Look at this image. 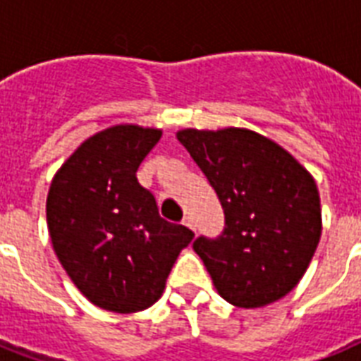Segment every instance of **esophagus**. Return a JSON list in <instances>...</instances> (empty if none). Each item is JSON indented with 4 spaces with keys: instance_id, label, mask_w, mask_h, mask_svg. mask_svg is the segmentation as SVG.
Listing matches in <instances>:
<instances>
[{
    "instance_id": "obj_1",
    "label": "esophagus",
    "mask_w": 361,
    "mask_h": 361,
    "mask_svg": "<svg viewBox=\"0 0 361 361\" xmlns=\"http://www.w3.org/2000/svg\"><path fill=\"white\" fill-rule=\"evenodd\" d=\"M183 224L186 226V228H190L192 231H195V224H194V220L190 219V216H186V219L183 220Z\"/></svg>"
}]
</instances>
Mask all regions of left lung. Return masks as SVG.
Listing matches in <instances>:
<instances>
[{"instance_id": "1", "label": "left lung", "mask_w": 361, "mask_h": 361, "mask_svg": "<svg viewBox=\"0 0 361 361\" xmlns=\"http://www.w3.org/2000/svg\"><path fill=\"white\" fill-rule=\"evenodd\" d=\"M219 195L226 228L195 254L228 303L258 309L292 292L322 235L314 178L281 145L247 128L177 131Z\"/></svg>"}]
</instances>
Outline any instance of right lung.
Instances as JSON below:
<instances>
[{
    "instance_id": "right-lung-1",
    "label": "right lung",
    "mask_w": 361,
    "mask_h": 361,
    "mask_svg": "<svg viewBox=\"0 0 361 361\" xmlns=\"http://www.w3.org/2000/svg\"><path fill=\"white\" fill-rule=\"evenodd\" d=\"M161 130L116 124L88 137L56 171L47 224L61 267L86 300L137 312L160 300L194 233L160 216L135 173Z\"/></svg>"
}]
</instances>
